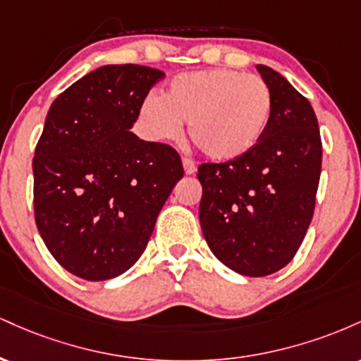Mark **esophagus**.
I'll return each instance as SVG.
<instances>
[{"label":"esophagus","mask_w":361,"mask_h":361,"mask_svg":"<svg viewBox=\"0 0 361 361\" xmlns=\"http://www.w3.org/2000/svg\"><path fill=\"white\" fill-rule=\"evenodd\" d=\"M181 163H183V169H185L186 175H193V173L197 171V166H195L193 161L188 159V157H183V161H181Z\"/></svg>","instance_id":"esophagus-1"}]
</instances>
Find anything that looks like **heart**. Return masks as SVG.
I'll list each match as a JSON object with an SVG mask.
<instances>
[{
    "mask_svg": "<svg viewBox=\"0 0 361 361\" xmlns=\"http://www.w3.org/2000/svg\"><path fill=\"white\" fill-rule=\"evenodd\" d=\"M273 97L261 78L233 69L178 74L163 97L151 93L140 102L137 127L152 142L190 137L207 157L233 161L246 156L270 126Z\"/></svg>",
    "mask_w": 361,
    "mask_h": 361,
    "instance_id": "1",
    "label": "heart"
}]
</instances>
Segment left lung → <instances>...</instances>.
I'll return each instance as SVG.
<instances>
[{
  "instance_id": "obj_1",
  "label": "left lung",
  "mask_w": 361,
  "mask_h": 361,
  "mask_svg": "<svg viewBox=\"0 0 361 361\" xmlns=\"http://www.w3.org/2000/svg\"><path fill=\"white\" fill-rule=\"evenodd\" d=\"M270 86V126L239 159L205 163L200 226L215 258L246 276H267L295 256L312 221L322 144L307 98L268 66H256Z\"/></svg>"
}]
</instances>
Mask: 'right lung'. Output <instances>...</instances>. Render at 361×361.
I'll use <instances>...</instances> for the list:
<instances>
[{
	"label": "right lung",
	"mask_w": 361,
	"mask_h": 361,
	"mask_svg": "<svg viewBox=\"0 0 361 361\" xmlns=\"http://www.w3.org/2000/svg\"><path fill=\"white\" fill-rule=\"evenodd\" d=\"M159 69L109 64L54 100L34 157L35 224L57 263L82 280L126 273L183 176L178 152L132 134Z\"/></svg>",
	"instance_id": "obj_1"
}]
</instances>
